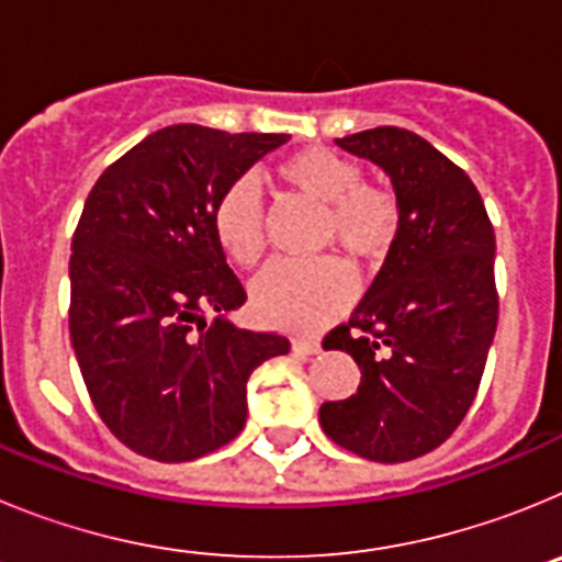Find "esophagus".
Wrapping results in <instances>:
<instances>
[{"mask_svg":"<svg viewBox=\"0 0 562 562\" xmlns=\"http://www.w3.org/2000/svg\"><path fill=\"white\" fill-rule=\"evenodd\" d=\"M292 351H295V355H304V357L317 355V351H321V342L317 340H292Z\"/></svg>","mask_w":562,"mask_h":562,"instance_id":"obj_1","label":"esophagus"}]
</instances>
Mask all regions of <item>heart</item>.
<instances>
[{"label": "heart", "mask_w": 562, "mask_h": 562, "mask_svg": "<svg viewBox=\"0 0 562 562\" xmlns=\"http://www.w3.org/2000/svg\"><path fill=\"white\" fill-rule=\"evenodd\" d=\"M278 180L292 191L326 205L324 241L371 265L394 247L400 236V202L385 188L362 182L357 162L329 148H301L278 162ZM213 233L222 250L241 267H252L265 252L261 193L241 177L213 207ZM355 295V278L340 258L272 261L252 281V310L258 321L286 331H315L335 321Z\"/></svg>", "instance_id": "b5f03b06"}]
</instances>
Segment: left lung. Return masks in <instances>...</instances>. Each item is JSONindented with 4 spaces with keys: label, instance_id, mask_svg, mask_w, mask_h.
<instances>
[{
    "label": "left lung",
    "instance_id": "left-lung-1",
    "mask_svg": "<svg viewBox=\"0 0 562 562\" xmlns=\"http://www.w3.org/2000/svg\"><path fill=\"white\" fill-rule=\"evenodd\" d=\"M335 143L389 173L402 225L349 324L326 335L360 385L321 405V428L396 464L439 448L473 405L498 326L495 233L473 180L419 134L376 126Z\"/></svg>",
    "mask_w": 562,
    "mask_h": 562
}]
</instances>
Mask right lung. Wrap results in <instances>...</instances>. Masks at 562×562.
Masks as SVG:
<instances>
[{"label":"right lung","mask_w":562,"mask_h":562,"mask_svg":"<svg viewBox=\"0 0 562 562\" xmlns=\"http://www.w3.org/2000/svg\"><path fill=\"white\" fill-rule=\"evenodd\" d=\"M286 140L166 126L89 191L69 258V337L103 425L134 453L173 464L220 450L245 428L252 369L290 351L276 331L233 326L247 292L213 233L227 186Z\"/></svg>","instance_id":"1"}]
</instances>
